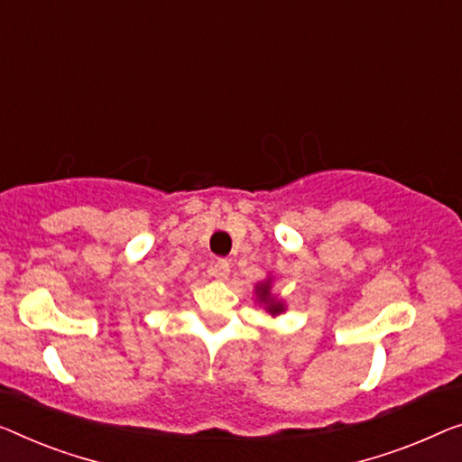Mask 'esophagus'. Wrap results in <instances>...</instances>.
<instances>
[{"instance_id":"34e87169","label":"esophagus","mask_w":462,"mask_h":462,"mask_svg":"<svg viewBox=\"0 0 462 462\" xmlns=\"http://www.w3.org/2000/svg\"><path fill=\"white\" fill-rule=\"evenodd\" d=\"M211 275L217 280H226L230 275V263L226 259H217L211 267Z\"/></svg>"}]
</instances>
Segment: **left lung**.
<instances>
[{
	"label": "left lung",
	"mask_w": 462,
	"mask_h": 462,
	"mask_svg": "<svg viewBox=\"0 0 462 462\" xmlns=\"http://www.w3.org/2000/svg\"><path fill=\"white\" fill-rule=\"evenodd\" d=\"M254 294H257V300L261 302V305H265L267 313L280 315L282 311H284V302L272 297V280L261 282V284L254 288Z\"/></svg>",
	"instance_id": "left-lung-1"
}]
</instances>
